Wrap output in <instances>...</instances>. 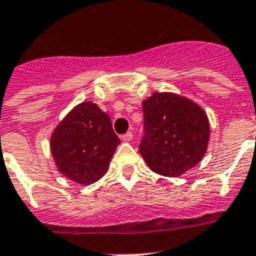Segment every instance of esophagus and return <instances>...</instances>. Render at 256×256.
<instances>
[{
    "mask_svg": "<svg viewBox=\"0 0 256 256\" xmlns=\"http://www.w3.org/2000/svg\"><path fill=\"white\" fill-rule=\"evenodd\" d=\"M121 139L124 142H130L132 139V132H126V134L122 135Z\"/></svg>",
    "mask_w": 256,
    "mask_h": 256,
    "instance_id": "1",
    "label": "esophagus"
}]
</instances>
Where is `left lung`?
I'll return each mask as SVG.
<instances>
[{
  "mask_svg": "<svg viewBox=\"0 0 256 256\" xmlns=\"http://www.w3.org/2000/svg\"><path fill=\"white\" fill-rule=\"evenodd\" d=\"M139 152L154 172L177 177L202 160L210 139L204 110L173 94H154L143 102Z\"/></svg>",
  "mask_w": 256,
  "mask_h": 256,
  "instance_id": "8db88e82",
  "label": "left lung"
}]
</instances>
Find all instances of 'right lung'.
<instances>
[{
	"mask_svg": "<svg viewBox=\"0 0 256 256\" xmlns=\"http://www.w3.org/2000/svg\"><path fill=\"white\" fill-rule=\"evenodd\" d=\"M118 144L109 116L90 102L75 106L50 139L58 170L82 184H94L105 174Z\"/></svg>",
	"mask_w": 256,
	"mask_h": 256,
	"instance_id": "obj_1",
	"label": "right lung"
}]
</instances>
